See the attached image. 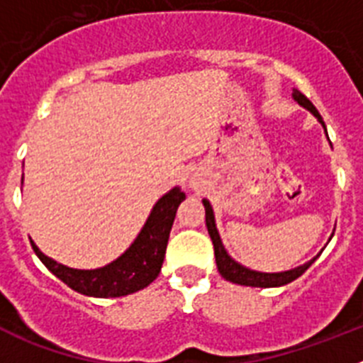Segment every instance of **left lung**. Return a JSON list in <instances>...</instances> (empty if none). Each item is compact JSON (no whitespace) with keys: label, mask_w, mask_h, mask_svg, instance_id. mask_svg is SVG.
Wrapping results in <instances>:
<instances>
[{"label":"left lung","mask_w":363,"mask_h":363,"mask_svg":"<svg viewBox=\"0 0 363 363\" xmlns=\"http://www.w3.org/2000/svg\"><path fill=\"white\" fill-rule=\"evenodd\" d=\"M293 98L294 101H298V104L301 105V107L307 108L309 112H313L314 116L318 118L320 123L323 125V129H325V123H323L320 112L316 111V107H314L309 99H307V96H303L300 91L294 89ZM203 207H205V223H207V230H209V236L211 240H213L218 271H220V274L225 278L227 281H233V284H238V285H247V287H280V285H287L291 284V281L296 280L298 277H301V274H303V272L314 264V259L318 258V256H316V258L309 259L307 264L291 269V271H284V272H259V271H252V269L243 267V265H240L238 262H234V259L230 258L229 252H227L225 247H223V243H221L220 234H218V229H216V221H214L213 207H211L209 200H203Z\"/></svg>","instance_id":"8db88e82"}]
</instances>
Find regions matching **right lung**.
Here are the masks:
<instances>
[{"label":"right lung","instance_id":"right-lung-1","mask_svg":"<svg viewBox=\"0 0 363 363\" xmlns=\"http://www.w3.org/2000/svg\"><path fill=\"white\" fill-rule=\"evenodd\" d=\"M23 182V178H21ZM185 200V192L174 187L163 194L150 211L145 225L133 245L114 262L99 269H72L45 256L30 240L32 249L43 265L76 293L94 298L127 296L143 289L158 278L165 258L167 242L174 223L176 211Z\"/></svg>","mask_w":363,"mask_h":363}]
</instances>
